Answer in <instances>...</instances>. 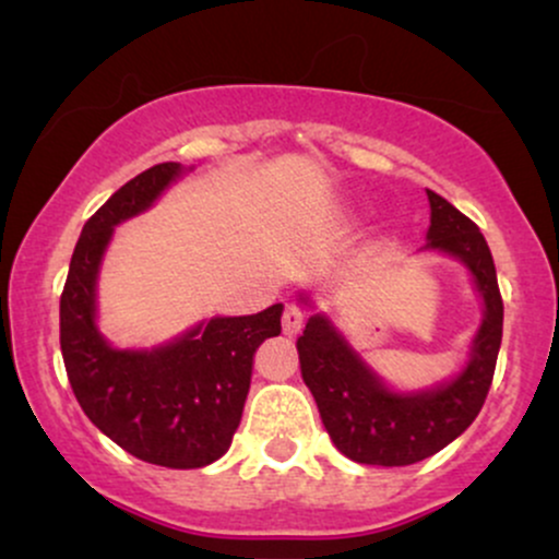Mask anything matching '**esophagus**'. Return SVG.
Here are the masks:
<instances>
[{
	"label": "esophagus",
	"mask_w": 559,
	"mask_h": 559,
	"mask_svg": "<svg viewBox=\"0 0 559 559\" xmlns=\"http://www.w3.org/2000/svg\"><path fill=\"white\" fill-rule=\"evenodd\" d=\"M281 323H284L286 336H297V333L301 331V325H305V316H301V310L297 305H286Z\"/></svg>",
	"instance_id": "34e87169"
}]
</instances>
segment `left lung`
<instances>
[{"label": "left lung", "mask_w": 559, "mask_h": 559, "mask_svg": "<svg viewBox=\"0 0 559 559\" xmlns=\"http://www.w3.org/2000/svg\"><path fill=\"white\" fill-rule=\"evenodd\" d=\"M426 194L431 226L420 252L457 260L484 307L463 368L431 386L394 389L325 312H312L297 338L301 378L316 396L325 431L344 457L360 465H413L452 444L484 407L502 344L504 307L489 243L444 197ZM299 301L310 310L318 307L312 292H299Z\"/></svg>", "instance_id": "8db88e82"}]
</instances>
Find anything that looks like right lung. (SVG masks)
<instances>
[{
	"mask_svg": "<svg viewBox=\"0 0 559 559\" xmlns=\"http://www.w3.org/2000/svg\"><path fill=\"white\" fill-rule=\"evenodd\" d=\"M163 163L139 173L88 217L60 299L68 381L86 418L144 463L191 471L221 460L241 423L254 352L281 333L284 305L258 316L204 318L155 346H115L99 331V273L115 228L155 202L186 173Z\"/></svg>",
	"mask_w": 559,
	"mask_h": 559,
	"instance_id": "1",
	"label": "right lung"
}]
</instances>
